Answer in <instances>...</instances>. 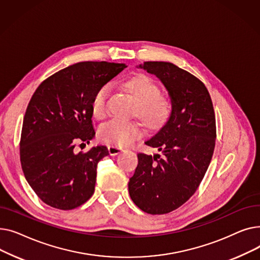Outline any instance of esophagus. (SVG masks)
I'll use <instances>...</instances> for the list:
<instances>
[{
	"instance_id": "esophagus-1",
	"label": "esophagus",
	"mask_w": 260,
	"mask_h": 260,
	"mask_svg": "<svg viewBox=\"0 0 260 260\" xmlns=\"http://www.w3.org/2000/svg\"><path fill=\"white\" fill-rule=\"evenodd\" d=\"M107 148H108V153H109V155H111V156L118 155V154H120V153L123 151V149H122L120 146L113 145V144L108 145V146H107Z\"/></svg>"
}]
</instances>
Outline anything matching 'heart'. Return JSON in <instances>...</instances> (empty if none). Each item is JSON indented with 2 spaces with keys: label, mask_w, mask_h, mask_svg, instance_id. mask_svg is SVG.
Instances as JSON below:
<instances>
[{
  "label": "heart",
  "mask_w": 260,
  "mask_h": 260,
  "mask_svg": "<svg viewBox=\"0 0 260 260\" xmlns=\"http://www.w3.org/2000/svg\"><path fill=\"white\" fill-rule=\"evenodd\" d=\"M122 87L135 99L134 115L137 116L149 131H158L171 119L174 104L171 97L160 93L156 82L146 75L139 74L126 79ZM109 88L103 85L97 89L91 99V113L94 119L103 120L107 115V97ZM141 135L140 124L136 121L113 119L99 129V138L108 144L129 145Z\"/></svg>",
  "instance_id": "obj_1"
}]
</instances>
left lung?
<instances>
[{
    "mask_svg": "<svg viewBox=\"0 0 260 260\" xmlns=\"http://www.w3.org/2000/svg\"><path fill=\"white\" fill-rule=\"evenodd\" d=\"M140 67L165 84L174 111L144 142L161 155L138 154L128 192L140 210L161 215L181 207L197 190L213 157L216 119L210 93L194 75L170 62L148 61Z\"/></svg>",
    "mask_w": 260,
    "mask_h": 260,
    "instance_id": "obj_1",
    "label": "left lung"
}]
</instances>
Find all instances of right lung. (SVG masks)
Here are the masks:
<instances>
[{"label": "right lung", "mask_w": 260, "mask_h": 260, "mask_svg": "<svg viewBox=\"0 0 260 260\" xmlns=\"http://www.w3.org/2000/svg\"><path fill=\"white\" fill-rule=\"evenodd\" d=\"M125 67L76 63L45 79L32 94L23 120L20 160L27 182L47 206L68 211L92 196L97 165L108 151L98 145L76 154L74 148L94 136V92Z\"/></svg>", "instance_id": "right-lung-1"}]
</instances>
